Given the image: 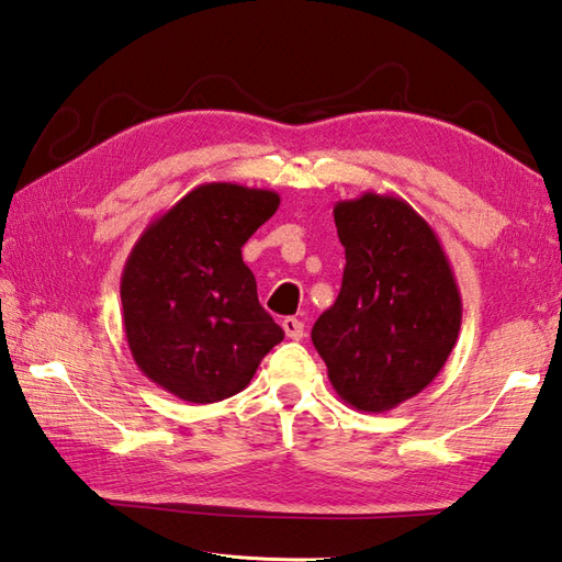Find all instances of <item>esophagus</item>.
I'll return each instance as SVG.
<instances>
[{
    "mask_svg": "<svg viewBox=\"0 0 562 562\" xmlns=\"http://www.w3.org/2000/svg\"><path fill=\"white\" fill-rule=\"evenodd\" d=\"M281 327H283L285 336H289V339H293V341H301L305 336V324L301 319H295V317H285L281 322Z\"/></svg>",
    "mask_w": 562,
    "mask_h": 562,
    "instance_id": "34e87169",
    "label": "esophagus"
}]
</instances>
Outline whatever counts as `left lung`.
<instances>
[{
    "label": "left lung",
    "mask_w": 562,
    "mask_h": 562,
    "mask_svg": "<svg viewBox=\"0 0 562 562\" xmlns=\"http://www.w3.org/2000/svg\"><path fill=\"white\" fill-rule=\"evenodd\" d=\"M346 249L336 303L313 344L348 406L382 414L438 378L461 327V295L438 233L402 196L366 192L334 206Z\"/></svg>",
    "instance_id": "left-lung-1"
}]
</instances>
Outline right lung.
I'll return each instance as SVG.
<instances>
[{
	"label": "right lung",
	"instance_id": "obj_1",
	"mask_svg": "<svg viewBox=\"0 0 562 562\" xmlns=\"http://www.w3.org/2000/svg\"><path fill=\"white\" fill-rule=\"evenodd\" d=\"M279 204L271 190L199 184L148 223L124 261L122 324L134 363L182 402L243 392L283 339L243 261V245Z\"/></svg>",
	"mask_w": 562,
	"mask_h": 562
}]
</instances>
